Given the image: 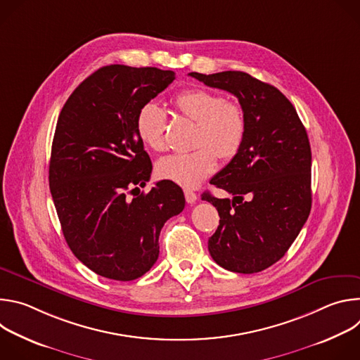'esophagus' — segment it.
<instances>
[{
  "label": "esophagus",
  "instance_id": "1",
  "mask_svg": "<svg viewBox=\"0 0 360 360\" xmlns=\"http://www.w3.org/2000/svg\"><path fill=\"white\" fill-rule=\"evenodd\" d=\"M184 193H185V199H186V202H188V203H195V202H196L198 195H196L193 191H191V189H185V191H184Z\"/></svg>",
  "mask_w": 360,
  "mask_h": 360
}]
</instances>
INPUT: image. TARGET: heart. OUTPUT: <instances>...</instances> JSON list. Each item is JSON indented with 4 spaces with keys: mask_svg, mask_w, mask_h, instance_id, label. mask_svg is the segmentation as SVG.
<instances>
[{
    "mask_svg": "<svg viewBox=\"0 0 360 360\" xmlns=\"http://www.w3.org/2000/svg\"><path fill=\"white\" fill-rule=\"evenodd\" d=\"M176 111L195 122L189 153H175L157 164L160 178L192 188L208 178L217 168V161H229L238 155L246 136V117L236 102L214 91L192 88L174 98ZM139 139L152 150L167 149V114L155 102L143 104L135 118Z\"/></svg>",
    "mask_w": 360,
    "mask_h": 360,
    "instance_id": "1",
    "label": "heart"
}]
</instances>
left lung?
Returning a JSON list of instances; mask_svg holds the SVG:
<instances>
[{"instance_id": "1", "label": "left lung", "mask_w": 360, "mask_h": 360, "mask_svg": "<svg viewBox=\"0 0 360 360\" xmlns=\"http://www.w3.org/2000/svg\"><path fill=\"white\" fill-rule=\"evenodd\" d=\"M189 75L233 94L246 117L240 150L211 179L233 198L202 193L221 217L208 240L210 253L231 272H261L288 252L311 212L312 152L306 129L290 101L271 84L242 71Z\"/></svg>"}]
</instances>
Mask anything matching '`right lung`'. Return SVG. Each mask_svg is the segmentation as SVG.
<instances>
[{
  "mask_svg": "<svg viewBox=\"0 0 360 360\" xmlns=\"http://www.w3.org/2000/svg\"><path fill=\"white\" fill-rule=\"evenodd\" d=\"M174 79V71L155 67H102L58 117L51 195L70 249L99 276L125 282L146 274L158 259L164 224L185 208L182 189L171 181L129 196L152 172L136 114Z\"/></svg>",
  "mask_w": 360,
  "mask_h": 360,
  "instance_id": "obj_1",
  "label": "right lung"
}]
</instances>
